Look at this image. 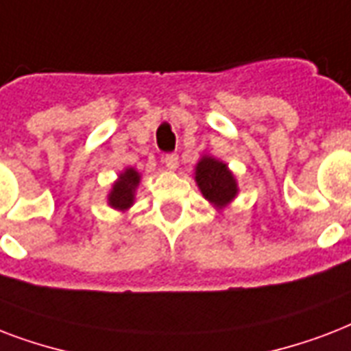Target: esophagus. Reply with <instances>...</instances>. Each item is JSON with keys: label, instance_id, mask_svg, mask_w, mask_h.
I'll list each match as a JSON object with an SVG mask.
<instances>
[{"label": "esophagus", "instance_id": "34e87169", "mask_svg": "<svg viewBox=\"0 0 351 351\" xmlns=\"http://www.w3.org/2000/svg\"><path fill=\"white\" fill-rule=\"evenodd\" d=\"M162 162L167 165L168 170H176L179 165V157L178 154H167V156L162 157Z\"/></svg>", "mask_w": 351, "mask_h": 351}]
</instances>
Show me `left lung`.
<instances>
[{
  "instance_id": "left-lung-1",
  "label": "left lung",
  "mask_w": 351,
  "mask_h": 351,
  "mask_svg": "<svg viewBox=\"0 0 351 351\" xmlns=\"http://www.w3.org/2000/svg\"><path fill=\"white\" fill-rule=\"evenodd\" d=\"M195 183L206 199L216 206L227 205L236 195V181L227 165L213 157H203L195 168Z\"/></svg>"
}]
</instances>
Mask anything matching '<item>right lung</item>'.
Listing matches in <instances>:
<instances>
[{"instance_id": "1", "label": "right lung", "mask_w": 351, "mask_h": 351, "mask_svg": "<svg viewBox=\"0 0 351 351\" xmlns=\"http://www.w3.org/2000/svg\"><path fill=\"white\" fill-rule=\"evenodd\" d=\"M138 184V173L133 168H128L126 172L121 173V178L113 184V190L110 194V205L119 210H126L133 203V192Z\"/></svg>"}]
</instances>
